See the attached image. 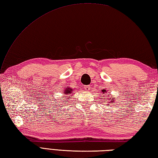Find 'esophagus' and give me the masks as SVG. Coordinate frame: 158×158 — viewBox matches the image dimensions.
<instances>
[{
  "label": "esophagus",
  "mask_w": 158,
  "mask_h": 158,
  "mask_svg": "<svg viewBox=\"0 0 158 158\" xmlns=\"http://www.w3.org/2000/svg\"><path fill=\"white\" fill-rule=\"evenodd\" d=\"M85 89L86 90L87 92L89 91V89H90V86H89V85H86V86H85Z\"/></svg>",
  "instance_id": "1"
}]
</instances>
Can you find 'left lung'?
Listing matches in <instances>:
<instances>
[{
	"label": "left lung",
	"instance_id": "obj_1",
	"mask_svg": "<svg viewBox=\"0 0 158 158\" xmlns=\"http://www.w3.org/2000/svg\"><path fill=\"white\" fill-rule=\"evenodd\" d=\"M101 92L102 93L103 95V98L102 100H104V102H105V101H107V100H108V101L107 102H109L110 104H113L114 102H115V97H113L111 94H110V92H109L108 91H106V89H102L101 90ZM106 95V97H105L104 96Z\"/></svg>",
	"mask_w": 158,
	"mask_h": 158
}]
</instances>
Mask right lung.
<instances>
[{
	"label": "right lung",
	"instance_id": "right-lung-1",
	"mask_svg": "<svg viewBox=\"0 0 158 158\" xmlns=\"http://www.w3.org/2000/svg\"><path fill=\"white\" fill-rule=\"evenodd\" d=\"M63 90H64V94H65L66 96L64 97H64H62V98L69 99V98H71V96L73 95V90H74L72 88L67 87V88H64V89H63Z\"/></svg>",
	"mask_w": 158,
	"mask_h": 158
}]
</instances>
